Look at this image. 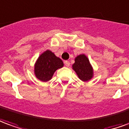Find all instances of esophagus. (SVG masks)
<instances>
[{
    "mask_svg": "<svg viewBox=\"0 0 129 129\" xmlns=\"http://www.w3.org/2000/svg\"><path fill=\"white\" fill-rule=\"evenodd\" d=\"M64 64H65L66 67H69L70 66V62H69V61L66 60V61H64Z\"/></svg>",
    "mask_w": 129,
    "mask_h": 129,
    "instance_id": "obj_1",
    "label": "esophagus"
}]
</instances>
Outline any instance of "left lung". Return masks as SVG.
<instances>
[{"label":"left lung","mask_w":129,"mask_h":129,"mask_svg":"<svg viewBox=\"0 0 129 129\" xmlns=\"http://www.w3.org/2000/svg\"><path fill=\"white\" fill-rule=\"evenodd\" d=\"M72 67L81 81H89L93 76V69L88 58L84 54L79 55L75 58Z\"/></svg>","instance_id":"8db88e82"}]
</instances>
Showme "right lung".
<instances>
[{"instance_id": "add662e5", "label": "right lung", "mask_w": 129, "mask_h": 129, "mask_svg": "<svg viewBox=\"0 0 129 129\" xmlns=\"http://www.w3.org/2000/svg\"><path fill=\"white\" fill-rule=\"evenodd\" d=\"M63 62L53 53L47 50L38 57L35 64V74L40 81L46 82L51 79L54 72L62 68Z\"/></svg>"}]
</instances>
